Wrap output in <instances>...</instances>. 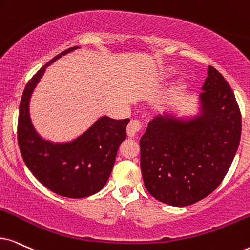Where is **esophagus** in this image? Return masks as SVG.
Masks as SVG:
<instances>
[{
	"mask_svg": "<svg viewBox=\"0 0 250 250\" xmlns=\"http://www.w3.org/2000/svg\"><path fill=\"white\" fill-rule=\"evenodd\" d=\"M142 129H143V125H142L141 121H138V120H131L127 127V134L129 137H135Z\"/></svg>",
	"mask_w": 250,
	"mask_h": 250,
	"instance_id": "34e87169",
	"label": "esophagus"
}]
</instances>
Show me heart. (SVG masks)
Instances as JSON below:
<instances>
[{"label": "heart", "mask_w": 250, "mask_h": 250, "mask_svg": "<svg viewBox=\"0 0 250 250\" xmlns=\"http://www.w3.org/2000/svg\"><path fill=\"white\" fill-rule=\"evenodd\" d=\"M172 71H173V70H170V72H172Z\"/></svg>", "instance_id": "heart-1"}]
</instances>
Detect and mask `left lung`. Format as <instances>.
Returning <instances> with one entry per match:
<instances>
[{"instance_id":"left-lung-1","label":"left lung","mask_w":250,"mask_h":250,"mask_svg":"<svg viewBox=\"0 0 250 250\" xmlns=\"http://www.w3.org/2000/svg\"><path fill=\"white\" fill-rule=\"evenodd\" d=\"M202 90L200 115L157 116L140 141L145 188L173 207H187L210 195L239 147L241 113L229 83L209 65Z\"/></svg>"}]
</instances>
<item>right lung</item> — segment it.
Masks as SVG:
<instances>
[{"mask_svg": "<svg viewBox=\"0 0 250 250\" xmlns=\"http://www.w3.org/2000/svg\"><path fill=\"white\" fill-rule=\"evenodd\" d=\"M80 48L71 47L46 63L27 82L21 96L17 138L24 163L32 174L50 191L69 198H83L100 191L106 185L120 144L127 137L129 119L103 116L76 140L53 143L43 140L34 129L28 104L34 87L50 63Z\"/></svg>", "mask_w": 250, "mask_h": 250, "instance_id": "1", "label": "right lung"}]
</instances>
